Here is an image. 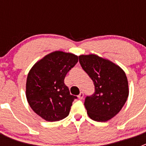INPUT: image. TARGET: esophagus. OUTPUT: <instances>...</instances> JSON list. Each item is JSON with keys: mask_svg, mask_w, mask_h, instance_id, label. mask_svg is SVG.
Here are the masks:
<instances>
[{"mask_svg": "<svg viewBox=\"0 0 146 146\" xmlns=\"http://www.w3.org/2000/svg\"><path fill=\"white\" fill-rule=\"evenodd\" d=\"M83 96H84V94L82 92H80V94L78 95V98H79V99H82V98H83Z\"/></svg>", "mask_w": 146, "mask_h": 146, "instance_id": "34e87169", "label": "esophagus"}]
</instances>
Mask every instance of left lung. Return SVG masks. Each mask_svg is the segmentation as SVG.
Here are the masks:
<instances>
[{"label":"left lung","mask_w":146,"mask_h":146,"mask_svg":"<svg viewBox=\"0 0 146 146\" xmlns=\"http://www.w3.org/2000/svg\"><path fill=\"white\" fill-rule=\"evenodd\" d=\"M79 61L95 86V92L85 99L88 116L99 122L111 119L119 113L128 98L125 72L110 60L94 54L80 55Z\"/></svg>","instance_id":"1"}]
</instances>
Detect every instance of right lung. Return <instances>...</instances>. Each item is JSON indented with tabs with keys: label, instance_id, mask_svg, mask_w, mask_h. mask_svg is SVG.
I'll use <instances>...</instances> for the list:
<instances>
[{
	"label": "right lung",
	"instance_id": "right-lung-1",
	"mask_svg": "<svg viewBox=\"0 0 146 146\" xmlns=\"http://www.w3.org/2000/svg\"><path fill=\"white\" fill-rule=\"evenodd\" d=\"M78 61V56L55 51L36 62L26 82V98L30 107L47 121H58L69 114L77 96L71 95L64 79Z\"/></svg>",
	"mask_w": 146,
	"mask_h": 146
}]
</instances>
